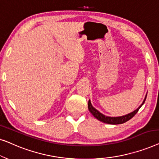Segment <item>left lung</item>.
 <instances>
[{"label":"left lung","mask_w":159,"mask_h":159,"mask_svg":"<svg viewBox=\"0 0 159 159\" xmlns=\"http://www.w3.org/2000/svg\"><path fill=\"white\" fill-rule=\"evenodd\" d=\"M146 97H147V95H145V98L144 101H143V103L141 104V105L139 106V107L137 108L136 110H134L133 112H131V113H129V114L125 115V116H122L111 117V116H105V115L102 114L101 112H99L98 111L97 109H95V108L93 107V106H92V104H91V102L90 100H89L88 103V109L90 111L91 114L94 116V117H95L97 119H98L99 121H102V122H104L106 124H110V125H120V124H123V123L126 122V121H129V119H131L132 117H133L134 115L138 113V111L140 108L141 106L144 104L145 99H146Z\"/></svg>","instance_id":"obj_1"}]
</instances>
